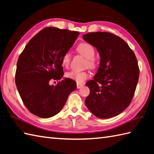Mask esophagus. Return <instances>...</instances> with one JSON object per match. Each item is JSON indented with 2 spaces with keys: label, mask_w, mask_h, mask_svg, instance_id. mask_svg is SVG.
Instances as JSON below:
<instances>
[{
  "label": "esophagus",
  "mask_w": 154,
  "mask_h": 154,
  "mask_svg": "<svg viewBox=\"0 0 154 154\" xmlns=\"http://www.w3.org/2000/svg\"><path fill=\"white\" fill-rule=\"evenodd\" d=\"M76 86H77V88H78V89H80V88H81L83 86V84H76Z\"/></svg>",
  "instance_id": "esophagus-1"
}]
</instances>
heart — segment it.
I'll list each match as a JSON object with an SVG mask.
<instances>
[{
	"label": "heart",
	"mask_w": 154,
	"mask_h": 154,
	"mask_svg": "<svg viewBox=\"0 0 154 154\" xmlns=\"http://www.w3.org/2000/svg\"><path fill=\"white\" fill-rule=\"evenodd\" d=\"M76 51L81 55L87 59L86 66L90 68H94L97 65L96 60L94 57L95 55V49L91 45L87 43H80L77 47ZM71 59V54L70 52H66L61 59V63L64 67H68L69 65ZM66 77L76 82L78 84L82 83L89 77V74L86 72H79L76 70H71L66 73Z\"/></svg>",
	"instance_id": "b5f03b06"
}]
</instances>
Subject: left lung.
I'll return each instance as SVG.
<instances>
[{"mask_svg": "<svg viewBox=\"0 0 154 154\" xmlns=\"http://www.w3.org/2000/svg\"><path fill=\"white\" fill-rule=\"evenodd\" d=\"M83 39L96 47L101 58L94 80L86 84L90 92L85 103L97 118L115 117L134 97L140 74L137 59L128 44L111 33H88Z\"/></svg>", "mask_w": 154, "mask_h": 154, "instance_id": "left-lung-1", "label": "left lung"}]
</instances>
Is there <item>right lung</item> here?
Instances as JSON below:
<instances>
[{"label": "right lung", "mask_w": 154, "mask_h": 154, "mask_svg": "<svg viewBox=\"0 0 154 154\" xmlns=\"http://www.w3.org/2000/svg\"><path fill=\"white\" fill-rule=\"evenodd\" d=\"M79 32L48 27L37 33L25 47L17 62L15 82L23 104L32 114L43 119L61 111L68 95L76 89L69 78L56 86L64 72L61 59L75 42Z\"/></svg>", "instance_id": "1"}]
</instances>
